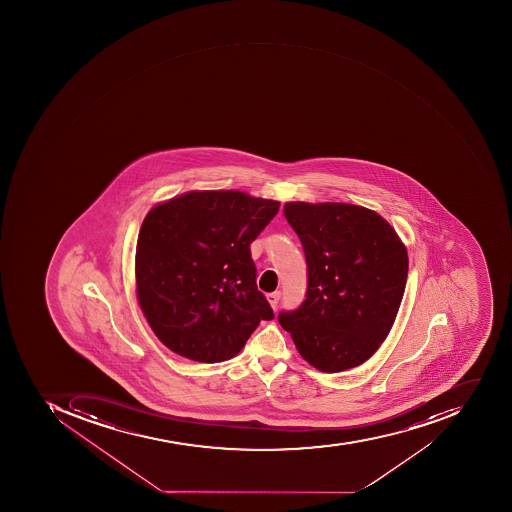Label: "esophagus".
Masks as SVG:
<instances>
[{
  "mask_svg": "<svg viewBox=\"0 0 512 512\" xmlns=\"http://www.w3.org/2000/svg\"><path fill=\"white\" fill-rule=\"evenodd\" d=\"M280 296H282V293L280 291H274V293L268 294V301L269 304H271L272 309H277V305H279Z\"/></svg>",
  "mask_w": 512,
  "mask_h": 512,
  "instance_id": "esophagus-1",
  "label": "esophagus"
}]
</instances>
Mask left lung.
I'll return each mask as SVG.
<instances>
[{"label":"left lung","mask_w":512,"mask_h":512,"mask_svg":"<svg viewBox=\"0 0 512 512\" xmlns=\"http://www.w3.org/2000/svg\"><path fill=\"white\" fill-rule=\"evenodd\" d=\"M301 240L307 291L279 313L299 354L326 373L359 367L395 323L407 280V252L392 225L351 203H285Z\"/></svg>","instance_id":"8db88e82"}]
</instances>
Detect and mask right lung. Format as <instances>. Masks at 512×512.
<instances>
[{
    "label": "right lung",
    "mask_w": 512,
    "mask_h": 512,
    "mask_svg": "<svg viewBox=\"0 0 512 512\" xmlns=\"http://www.w3.org/2000/svg\"><path fill=\"white\" fill-rule=\"evenodd\" d=\"M279 207L240 191H193L149 211L136 246V290L163 345L196 362H222L274 318L257 288L251 244Z\"/></svg>",
    "instance_id": "right-lung-1"
}]
</instances>
